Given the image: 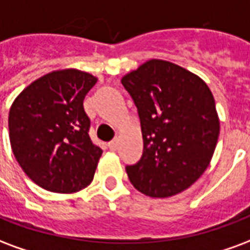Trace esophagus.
Returning <instances> with one entry per match:
<instances>
[{
	"instance_id": "34e87169",
	"label": "esophagus",
	"mask_w": 250,
	"mask_h": 250,
	"mask_svg": "<svg viewBox=\"0 0 250 250\" xmlns=\"http://www.w3.org/2000/svg\"><path fill=\"white\" fill-rule=\"evenodd\" d=\"M118 144H119V140L114 139V140H111L110 143H108V147H110L111 151H115V149L118 148Z\"/></svg>"
}]
</instances>
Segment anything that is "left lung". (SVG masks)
<instances>
[{
    "mask_svg": "<svg viewBox=\"0 0 250 250\" xmlns=\"http://www.w3.org/2000/svg\"><path fill=\"white\" fill-rule=\"evenodd\" d=\"M122 84L138 108L143 155L125 171L151 197H171L193 184L209 166L220 119L208 84L187 68L149 59L125 74Z\"/></svg>",
    "mask_w": 250,
    "mask_h": 250,
    "instance_id": "left-lung-1",
    "label": "left lung"
}]
</instances>
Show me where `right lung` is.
<instances>
[{
    "label": "right lung",
    "mask_w": 250,
    "mask_h": 250,
    "mask_svg": "<svg viewBox=\"0 0 250 250\" xmlns=\"http://www.w3.org/2000/svg\"><path fill=\"white\" fill-rule=\"evenodd\" d=\"M97 77L77 68L46 74L14 99L9 138L23 172L37 186L74 193L92 182L102 151L92 144L83 99Z\"/></svg>",
    "instance_id": "1"
}]
</instances>
